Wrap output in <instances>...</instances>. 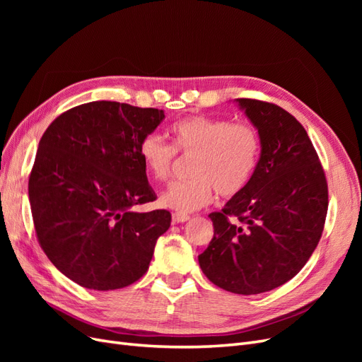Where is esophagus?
Here are the masks:
<instances>
[{
  "instance_id": "obj_1",
  "label": "esophagus",
  "mask_w": 362,
  "mask_h": 362,
  "mask_svg": "<svg viewBox=\"0 0 362 362\" xmlns=\"http://www.w3.org/2000/svg\"><path fill=\"white\" fill-rule=\"evenodd\" d=\"M189 218H190V216L182 214V213H173L172 214V222L173 223H184V222H187Z\"/></svg>"
}]
</instances>
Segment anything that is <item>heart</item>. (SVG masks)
I'll return each instance as SVG.
<instances>
[{"label": "heart", "instance_id": "b5f03b06", "mask_svg": "<svg viewBox=\"0 0 362 362\" xmlns=\"http://www.w3.org/2000/svg\"><path fill=\"white\" fill-rule=\"evenodd\" d=\"M173 144L157 133L145 134L139 156L152 178L166 182L172 178L177 152L194 154L192 180L172 184L161 194V204L178 213H192L211 204L216 193L234 198L243 193L257 172L261 140L254 125L231 122L225 117L194 115L170 127Z\"/></svg>", "mask_w": 362, "mask_h": 362}]
</instances>
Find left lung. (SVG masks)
<instances>
[{
	"mask_svg": "<svg viewBox=\"0 0 362 362\" xmlns=\"http://www.w3.org/2000/svg\"><path fill=\"white\" fill-rule=\"evenodd\" d=\"M237 103L258 129L259 163L247 189L208 216L214 235L198 259L214 286L247 296L282 286L310 259L326 221L327 182L298 119L272 103Z\"/></svg>",
	"mask_w": 362,
	"mask_h": 362,
	"instance_id": "1",
	"label": "left lung"
}]
</instances>
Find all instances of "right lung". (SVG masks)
Returning <instances> with one entry per match:
<instances>
[{
    "mask_svg": "<svg viewBox=\"0 0 362 362\" xmlns=\"http://www.w3.org/2000/svg\"><path fill=\"white\" fill-rule=\"evenodd\" d=\"M158 108L93 101L62 113L43 133L28 180L39 245L64 276L116 290L145 275L170 213L131 208L157 199L139 156Z\"/></svg>",
    "mask_w": 362,
    "mask_h": 362,
    "instance_id": "1",
    "label": "right lung"
}]
</instances>
